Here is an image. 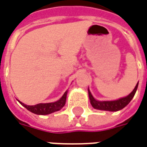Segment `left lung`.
Masks as SVG:
<instances>
[{
  "label": "left lung",
  "instance_id": "obj_1",
  "mask_svg": "<svg viewBox=\"0 0 147 147\" xmlns=\"http://www.w3.org/2000/svg\"><path fill=\"white\" fill-rule=\"evenodd\" d=\"M138 84L135 86L134 89L132 91L130 95H128L127 97L119 98L118 100L115 101H97L96 99L94 98L91 94L90 91L88 90V95H89V98H90V102L92 107L95 109L102 110V111H117L119 110L123 109L126 106L131 102V100L133 98V97L135 95V92L137 91L138 88Z\"/></svg>",
  "mask_w": 147,
  "mask_h": 147
}]
</instances>
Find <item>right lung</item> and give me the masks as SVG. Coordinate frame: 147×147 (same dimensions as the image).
Wrapping results in <instances>:
<instances>
[{"instance_id":"add662e5","label":"right lung","mask_w":147,"mask_h":147,"mask_svg":"<svg viewBox=\"0 0 147 147\" xmlns=\"http://www.w3.org/2000/svg\"><path fill=\"white\" fill-rule=\"evenodd\" d=\"M67 98V91L63 94L60 99L55 102H49V103H39L34 106H28L26 104H24L21 102H19L28 111L31 112L36 114V115H49L52 112H55L60 110L63 106L65 105Z\"/></svg>"}]
</instances>
